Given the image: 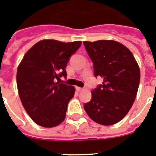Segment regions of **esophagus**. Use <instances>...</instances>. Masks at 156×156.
<instances>
[{
    "label": "esophagus",
    "mask_w": 156,
    "mask_h": 156,
    "mask_svg": "<svg viewBox=\"0 0 156 156\" xmlns=\"http://www.w3.org/2000/svg\"><path fill=\"white\" fill-rule=\"evenodd\" d=\"M76 90L78 91H83V88H82V87H76Z\"/></svg>",
    "instance_id": "1"
}]
</instances>
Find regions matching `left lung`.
Segmentation results:
<instances>
[{
    "label": "left lung",
    "mask_w": 156,
    "mask_h": 156,
    "mask_svg": "<svg viewBox=\"0 0 156 156\" xmlns=\"http://www.w3.org/2000/svg\"><path fill=\"white\" fill-rule=\"evenodd\" d=\"M83 44L93 63L94 75L103 78L84 110L97 123L112 125L123 119L133 104L140 69L132 52L119 42L101 40Z\"/></svg>",
    "instance_id": "8db88e82"
}]
</instances>
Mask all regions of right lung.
Returning a JSON list of instances; mask_svg holds the SVG:
<instances>
[{
  "instance_id": "right-lung-1",
  "label": "right lung",
  "mask_w": 156,
  "mask_h": 156,
  "mask_svg": "<svg viewBox=\"0 0 156 156\" xmlns=\"http://www.w3.org/2000/svg\"><path fill=\"white\" fill-rule=\"evenodd\" d=\"M81 44L80 41L65 43L43 40L23 58L16 76L18 91L24 109L37 124L52 128L65 119L75 89L55 81L67 77L66 65Z\"/></svg>"
}]
</instances>
